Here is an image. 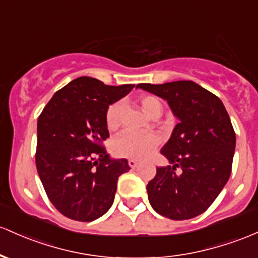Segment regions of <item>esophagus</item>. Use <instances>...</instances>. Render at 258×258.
Masks as SVG:
<instances>
[{"mask_svg":"<svg viewBox=\"0 0 258 258\" xmlns=\"http://www.w3.org/2000/svg\"><path fill=\"white\" fill-rule=\"evenodd\" d=\"M128 165L131 166L132 169L137 168V166H138V161L135 160V159H130V160H128Z\"/></svg>","mask_w":258,"mask_h":258,"instance_id":"34e87169","label":"esophagus"}]
</instances>
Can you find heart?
Masks as SVG:
<instances>
[{"instance_id":"obj_1","label":"heart","mask_w":258,"mask_h":258,"mask_svg":"<svg viewBox=\"0 0 258 258\" xmlns=\"http://www.w3.org/2000/svg\"><path fill=\"white\" fill-rule=\"evenodd\" d=\"M141 107L148 117L158 118L163 112V104L160 99L155 95H143L140 99ZM121 105L118 103L112 104L107 107L105 115V123L107 130L114 131L120 123ZM158 138L152 134H131L123 132L115 138L112 142V152L116 157L127 158V159H144L151 154L157 147Z\"/></svg>"}]
</instances>
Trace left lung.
<instances>
[{
    "label": "left lung",
    "instance_id": "8db88e82",
    "mask_svg": "<svg viewBox=\"0 0 258 258\" xmlns=\"http://www.w3.org/2000/svg\"><path fill=\"white\" fill-rule=\"evenodd\" d=\"M136 88L168 101L179 118L160 151L170 165L157 168L147 185L149 203L172 220L200 216L214 202L231 172L236 137L225 106L192 81L141 83Z\"/></svg>",
    "mask_w": 258,
    "mask_h": 258
}]
</instances>
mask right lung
Instances as JSON below:
<instances>
[{
    "label": "right lung",
    "mask_w": 258,
    "mask_h": 258,
    "mask_svg": "<svg viewBox=\"0 0 258 258\" xmlns=\"http://www.w3.org/2000/svg\"><path fill=\"white\" fill-rule=\"evenodd\" d=\"M134 87L76 78L39 116L36 169L50 202L64 217L92 222L114 203L118 176L131 168L126 159H111L101 146L109 137L105 115Z\"/></svg>",
    "instance_id": "add662e5"
}]
</instances>
